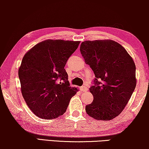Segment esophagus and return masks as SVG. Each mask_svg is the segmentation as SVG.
<instances>
[{
  "label": "esophagus",
  "mask_w": 149,
  "mask_h": 149,
  "mask_svg": "<svg viewBox=\"0 0 149 149\" xmlns=\"http://www.w3.org/2000/svg\"><path fill=\"white\" fill-rule=\"evenodd\" d=\"M87 89H87V87L85 86H81L80 87V90L81 91H87Z\"/></svg>",
  "instance_id": "esophagus-1"
}]
</instances>
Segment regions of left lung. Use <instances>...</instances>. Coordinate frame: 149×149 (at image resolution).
<instances>
[{
    "label": "left lung",
    "instance_id": "obj_1",
    "mask_svg": "<svg viewBox=\"0 0 149 149\" xmlns=\"http://www.w3.org/2000/svg\"><path fill=\"white\" fill-rule=\"evenodd\" d=\"M80 51L95 77L89 88L93 100L85 107L86 113L97 120L113 119L123 111L135 89L134 60L123 47L112 40H86Z\"/></svg>",
    "mask_w": 149,
    "mask_h": 149
}]
</instances>
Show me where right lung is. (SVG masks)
I'll return each mask as SVG.
<instances>
[{
  "instance_id": "add662e5",
  "label": "right lung",
  "mask_w": 149,
  "mask_h": 149,
  "mask_svg": "<svg viewBox=\"0 0 149 149\" xmlns=\"http://www.w3.org/2000/svg\"><path fill=\"white\" fill-rule=\"evenodd\" d=\"M79 43L46 40L24 56L18 71L22 93L37 117L51 119L62 115L78 91L70 87L64 66Z\"/></svg>"
}]
</instances>
